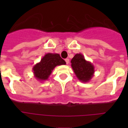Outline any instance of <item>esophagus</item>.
<instances>
[{"mask_svg":"<svg viewBox=\"0 0 128 128\" xmlns=\"http://www.w3.org/2000/svg\"><path fill=\"white\" fill-rule=\"evenodd\" d=\"M65 62H66V64H69V62H70V60H69L68 58H66V59H65Z\"/></svg>","mask_w":128,"mask_h":128,"instance_id":"1","label":"esophagus"}]
</instances>
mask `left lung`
I'll return each instance as SVG.
<instances>
[{
  "label": "left lung",
  "instance_id": "left-lung-1",
  "mask_svg": "<svg viewBox=\"0 0 128 128\" xmlns=\"http://www.w3.org/2000/svg\"><path fill=\"white\" fill-rule=\"evenodd\" d=\"M71 66L80 82H88L94 75V66L87 61L82 54H76L71 60Z\"/></svg>",
  "mask_w": 128,
  "mask_h": 128
}]
</instances>
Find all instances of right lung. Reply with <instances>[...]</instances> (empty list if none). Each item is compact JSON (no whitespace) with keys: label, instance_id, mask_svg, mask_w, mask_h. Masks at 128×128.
Wrapping results in <instances>:
<instances>
[{"label":"right lung","instance_id":"obj_1","mask_svg":"<svg viewBox=\"0 0 128 128\" xmlns=\"http://www.w3.org/2000/svg\"><path fill=\"white\" fill-rule=\"evenodd\" d=\"M66 64V62L60 57V54L47 53L42 58L40 62L33 66L34 76L40 82L47 80L56 66Z\"/></svg>","mask_w":128,"mask_h":128}]
</instances>
